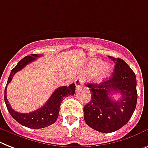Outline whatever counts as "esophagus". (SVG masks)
I'll list each match as a JSON object with an SVG mask.
<instances>
[{"mask_svg": "<svg viewBox=\"0 0 148 148\" xmlns=\"http://www.w3.org/2000/svg\"><path fill=\"white\" fill-rule=\"evenodd\" d=\"M74 84H75V86H76V88L79 89L80 88L81 86H84V80H83L82 78H77L75 81H74Z\"/></svg>", "mask_w": 148, "mask_h": 148, "instance_id": "obj_1", "label": "esophagus"}]
</instances>
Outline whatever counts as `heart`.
<instances>
[{"instance_id":"b5f03b06","label":"heart","mask_w":148,"mask_h":148,"mask_svg":"<svg viewBox=\"0 0 148 148\" xmlns=\"http://www.w3.org/2000/svg\"><path fill=\"white\" fill-rule=\"evenodd\" d=\"M90 70L92 73L97 72V79L102 80L110 75L111 68L108 64H103V62L99 60L93 61L89 66Z\"/></svg>"}]
</instances>
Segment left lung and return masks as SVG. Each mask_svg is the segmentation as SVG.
<instances>
[{"mask_svg": "<svg viewBox=\"0 0 148 148\" xmlns=\"http://www.w3.org/2000/svg\"><path fill=\"white\" fill-rule=\"evenodd\" d=\"M116 64L113 74L109 80L86 86L92 93L91 100L84 107V117L87 125L103 133L119 130L128 123L137 104L136 76L121 58L108 56ZM114 92L121 93L116 101L110 97Z\"/></svg>", "mask_w": 148, "mask_h": 148, "instance_id": "1", "label": "left lung"}]
</instances>
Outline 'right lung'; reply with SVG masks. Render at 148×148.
Segmentation results:
<instances>
[{
  "label": "right lung",
  "mask_w": 148,
  "mask_h": 148,
  "mask_svg": "<svg viewBox=\"0 0 148 148\" xmlns=\"http://www.w3.org/2000/svg\"><path fill=\"white\" fill-rule=\"evenodd\" d=\"M39 57H41V55L32 54L31 55H27L22 60H20L15 68L12 69L8 77L7 86L11 81L12 78L16 72L23 69L26 64L35 61L36 58ZM7 86L4 90V101L10 114L20 125L33 129L45 128L55 123L58 117L60 106L62 100L70 95L73 96L75 93L76 87L74 84H71L68 86H63L58 87L54 91L49 100L43 106L36 111L31 112L29 113H20L14 110L10 105L7 98Z\"/></svg>",
  "instance_id": "obj_1"
}]
</instances>
